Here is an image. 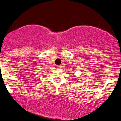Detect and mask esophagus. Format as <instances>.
<instances>
[{
	"mask_svg": "<svg viewBox=\"0 0 121 121\" xmlns=\"http://www.w3.org/2000/svg\"><path fill=\"white\" fill-rule=\"evenodd\" d=\"M57 68H58V69H60V68H61V66H57V67H56Z\"/></svg>",
	"mask_w": 121,
	"mask_h": 121,
	"instance_id": "34e87169",
	"label": "esophagus"
}]
</instances>
